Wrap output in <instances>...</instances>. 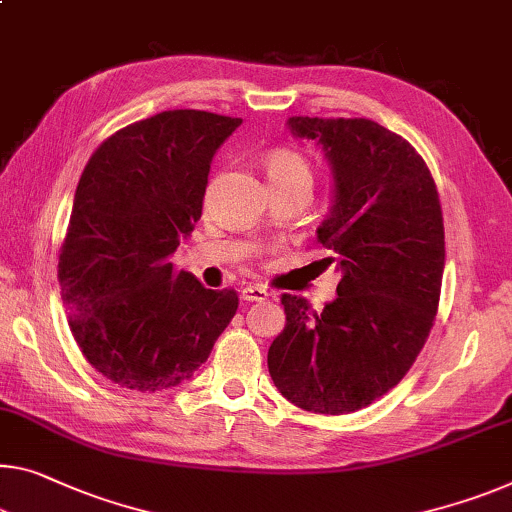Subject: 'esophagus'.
I'll list each match as a JSON object with an SVG mask.
<instances>
[{
    "instance_id": "1",
    "label": "esophagus",
    "mask_w": 512,
    "mask_h": 512,
    "mask_svg": "<svg viewBox=\"0 0 512 512\" xmlns=\"http://www.w3.org/2000/svg\"><path fill=\"white\" fill-rule=\"evenodd\" d=\"M240 297L245 302H263V300H267V297H270V293H267L263 286H245V288H242Z\"/></svg>"
}]
</instances>
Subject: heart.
Instances as JSON below:
<instances>
[{"mask_svg":"<svg viewBox=\"0 0 512 512\" xmlns=\"http://www.w3.org/2000/svg\"><path fill=\"white\" fill-rule=\"evenodd\" d=\"M267 178H270L272 187H286V185H309L313 183L311 164L304 155H300L293 148H277L267 155L265 160Z\"/></svg>","mask_w":512,"mask_h":512,"instance_id":"b5f03b06","label":"heart"}]
</instances>
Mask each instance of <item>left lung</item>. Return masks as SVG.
Here are the masks:
<instances>
[{
  "label": "left lung",
  "mask_w": 512,
  "mask_h": 512,
  "mask_svg": "<svg viewBox=\"0 0 512 512\" xmlns=\"http://www.w3.org/2000/svg\"><path fill=\"white\" fill-rule=\"evenodd\" d=\"M334 176L318 242L341 270L336 300L316 313L281 295L286 327L267 352L274 387L316 414L368 407L403 380L437 316L444 219L430 169L410 141L368 119H288Z\"/></svg>",
  "instance_id": "1"
}]
</instances>
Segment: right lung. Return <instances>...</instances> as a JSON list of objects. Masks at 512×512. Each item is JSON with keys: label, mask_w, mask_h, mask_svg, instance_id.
<instances>
[{"label": "right lung", "mask_w": 512, "mask_h": 512, "mask_svg": "<svg viewBox=\"0 0 512 512\" xmlns=\"http://www.w3.org/2000/svg\"><path fill=\"white\" fill-rule=\"evenodd\" d=\"M242 119L174 109L102 141L77 185L59 254L61 300L107 380L162 391L190 380L238 311L169 256L201 219L210 162Z\"/></svg>", "instance_id": "right-lung-1"}]
</instances>
